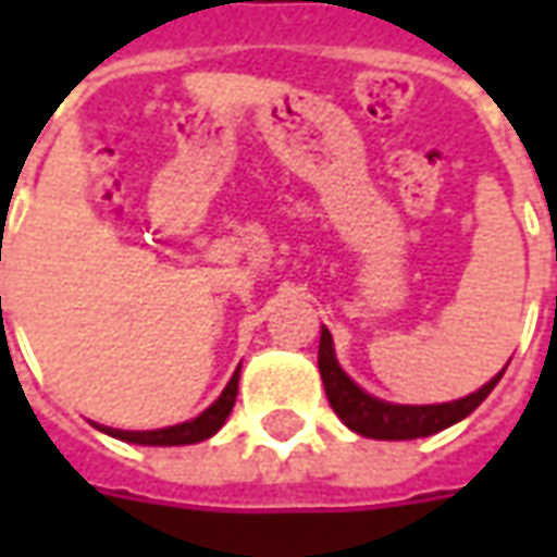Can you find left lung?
<instances>
[{
  "instance_id": "1",
  "label": "left lung",
  "mask_w": 557,
  "mask_h": 557,
  "mask_svg": "<svg viewBox=\"0 0 557 557\" xmlns=\"http://www.w3.org/2000/svg\"><path fill=\"white\" fill-rule=\"evenodd\" d=\"M507 370V367H504ZM504 370L492 375L490 382L478 387L454 403H435V406H399V403H385V399L367 394L361 385H355L346 370L339 367L337 351H334V337L322 325V339H319V373L325 385L327 403L337 411V418L358 435L379 438V442H409V438H426L435 432L454 426L471 411L478 409L483 399L490 397L492 387L502 382Z\"/></svg>"
}]
</instances>
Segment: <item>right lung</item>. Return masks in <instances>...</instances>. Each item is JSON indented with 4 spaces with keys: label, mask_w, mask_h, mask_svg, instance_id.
Wrapping results in <instances>:
<instances>
[{
    "label": "right lung",
    "mask_w": 557,
    "mask_h": 557,
    "mask_svg": "<svg viewBox=\"0 0 557 557\" xmlns=\"http://www.w3.org/2000/svg\"><path fill=\"white\" fill-rule=\"evenodd\" d=\"M238 373H242V367L232 373V379L226 382V387H223V394H220L202 414H196L194 420H184V423H175V426H163V430L146 432L113 430V426H101V423H95V426L101 432H107V435L119 438V442L148 444V447H178V444L206 442V438H211V435L226 423V418H230L232 406H235V397H238Z\"/></svg>",
    "instance_id": "obj_1"
}]
</instances>
